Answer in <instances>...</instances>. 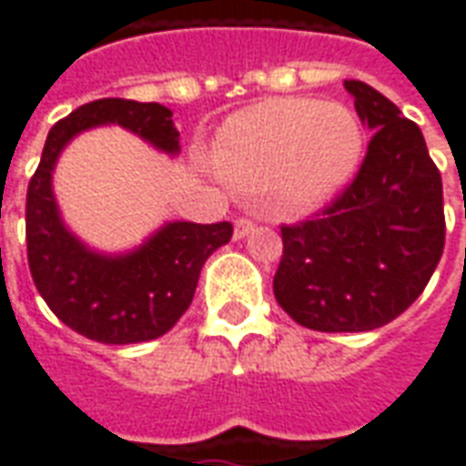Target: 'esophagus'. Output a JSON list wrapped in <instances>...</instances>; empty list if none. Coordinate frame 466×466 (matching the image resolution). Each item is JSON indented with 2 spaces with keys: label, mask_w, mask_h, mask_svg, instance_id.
I'll return each instance as SVG.
<instances>
[{
  "label": "esophagus",
  "mask_w": 466,
  "mask_h": 466,
  "mask_svg": "<svg viewBox=\"0 0 466 466\" xmlns=\"http://www.w3.org/2000/svg\"><path fill=\"white\" fill-rule=\"evenodd\" d=\"M254 229L252 219H247V217H239V219H234V239H244L247 234Z\"/></svg>",
  "instance_id": "esophagus-1"
}]
</instances>
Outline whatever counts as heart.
<instances>
[{"mask_svg":"<svg viewBox=\"0 0 466 466\" xmlns=\"http://www.w3.org/2000/svg\"><path fill=\"white\" fill-rule=\"evenodd\" d=\"M361 149V124L344 105L269 99L224 124L212 164L237 189L264 192L274 212L304 214L350 182Z\"/></svg>","mask_w":466,"mask_h":466,"instance_id":"1","label":"heart"}]
</instances>
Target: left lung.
<instances>
[{
  "instance_id": "1",
  "label": "left lung",
  "mask_w": 466,
  "mask_h": 466,
  "mask_svg": "<svg viewBox=\"0 0 466 466\" xmlns=\"http://www.w3.org/2000/svg\"><path fill=\"white\" fill-rule=\"evenodd\" d=\"M371 139L360 172L322 214L282 227L274 297L317 332L390 324L430 282L444 249L441 174L420 127L364 82L347 79Z\"/></svg>"
}]
</instances>
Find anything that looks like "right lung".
I'll return each instance as SVG.
<instances>
[{"mask_svg":"<svg viewBox=\"0 0 466 466\" xmlns=\"http://www.w3.org/2000/svg\"><path fill=\"white\" fill-rule=\"evenodd\" d=\"M99 124H119L162 152H179L172 112L157 102L109 96L59 119L26 189L29 272L69 329L102 344L149 342L189 309L204 262L232 239V224L167 222L127 254H102L79 242L62 222L52 172L66 144Z\"/></svg>","mask_w":466,"mask_h":466,"instance_id":"obj_1","label":"right lung"}]
</instances>
